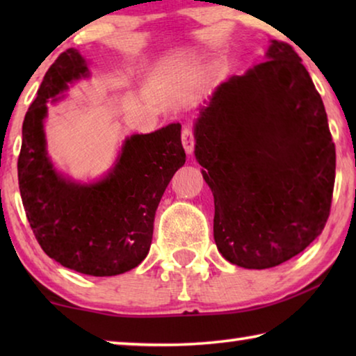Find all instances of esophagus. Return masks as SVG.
<instances>
[{
	"label": "esophagus",
	"instance_id": "esophagus-1",
	"mask_svg": "<svg viewBox=\"0 0 356 356\" xmlns=\"http://www.w3.org/2000/svg\"><path fill=\"white\" fill-rule=\"evenodd\" d=\"M182 144L186 154L193 152V147H195V135H193V130L190 127H185L182 130Z\"/></svg>",
	"mask_w": 356,
	"mask_h": 356
}]
</instances>
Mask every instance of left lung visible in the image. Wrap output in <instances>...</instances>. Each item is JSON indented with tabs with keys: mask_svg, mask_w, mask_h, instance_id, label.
Returning <instances> with one entry per match:
<instances>
[{
	"mask_svg": "<svg viewBox=\"0 0 356 356\" xmlns=\"http://www.w3.org/2000/svg\"><path fill=\"white\" fill-rule=\"evenodd\" d=\"M216 86L195 120V156L213 193L216 248L234 265L272 268L321 236L336 150L321 94L293 48Z\"/></svg>",
	"mask_w": 356,
	"mask_h": 356,
	"instance_id": "left-lung-1",
	"label": "left lung"
}]
</instances>
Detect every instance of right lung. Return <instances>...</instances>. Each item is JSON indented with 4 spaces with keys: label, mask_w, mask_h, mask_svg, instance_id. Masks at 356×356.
<instances>
[{
    "label": "right lung",
    "mask_w": 356,
    "mask_h": 356,
    "mask_svg": "<svg viewBox=\"0 0 356 356\" xmlns=\"http://www.w3.org/2000/svg\"><path fill=\"white\" fill-rule=\"evenodd\" d=\"M86 76L88 63L75 48L48 69L23 120L19 186L29 226L48 257L83 275L114 276L147 256L155 210L185 163L182 125L125 138L114 166L95 182L63 176L47 152V104L64 99L69 84Z\"/></svg>",
    "instance_id": "obj_1"
}]
</instances>
